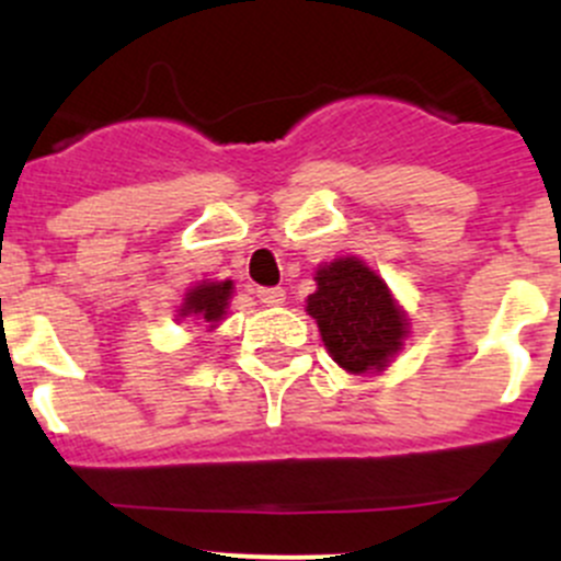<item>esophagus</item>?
Returning <instances> with one entry per match:
<instances>
[{"mask_svg": "<svg viewBox=\"0 0 561 561\" xmlns=\"http://www.w3.org/2000/svg\"><path fill=\"white\" fill-rule=\"evenodd\" d=\"M257 298L265 307H282L285 304V290L282 287H260Z\"/></svg>", "mask_w": 561, "mask_h": 561, "instance_id": "esophagus-1", "label": "esophagus"}]
</instances>
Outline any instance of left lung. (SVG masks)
<instances>
[{
  "label": "left lung",
  "mask_w": 561,
  "mask_h": 561,
  "mask_svg": "<svg viewBox=\"0 0 561 561\" xmlns=\"http://www.w3.org/2000/svg\"><path fill=\"white\" fill-rule=\"evenodd\" d=\"M314 282L307 312L320 328L328 355L347 375L386 371L410 336V320L386 279L360 257L344 254L317 265Z\"/></svg>",
  "instance_id": "8db88e82"
}]
</instances>
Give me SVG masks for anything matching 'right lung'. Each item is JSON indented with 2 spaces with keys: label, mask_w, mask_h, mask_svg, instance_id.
Listing matches in <instances>:
<instances>
[{
  "label": "right lung",
  "mask_w": 561,
  "mask_h": 561,
  "mask_svg": "<svg viewBox=\"0 0 561 561\" xmlns=\"http://www.w3.org/2000/svg\"><path fill=\"white\" fill-rule=\"evenodd\" d=\"M230 298H233V279L195 282L192 287H186L184 298H181V307L175 309L179 312L175 320H195L201 325H206L208 331H214L228 317Z\"/></svg>",
  "instance_id": "right-lung-1"
}]
</instances>
